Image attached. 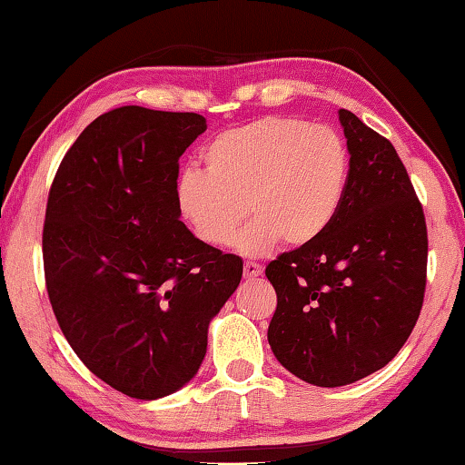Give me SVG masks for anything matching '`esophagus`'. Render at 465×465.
<instances>
[{
  "instance_id": "34e87169",
  "label": "esophagus",
  "mask_w": 465,
  "mask_h": 465,
  "mask_svg": "<svg viewBox=\"0 0 465 465\" xmlns=\"http://www.w3.org/2000/svg\"><path fill=\"white\" fill-rule=\"evenodd\" d=\"M262 274V266L256 264V262H246L243 264V277L246 279H256Z\"/></svg>"
}]
</instances>
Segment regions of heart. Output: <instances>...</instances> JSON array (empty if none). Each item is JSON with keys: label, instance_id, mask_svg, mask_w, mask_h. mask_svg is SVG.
Segmentation results:
<instances>
[{"label": "heart", "instance_id": "1", "mask_svg": "<svg viewBox=\"0 0 465 465\" xmlns=\"http://www.w3.org/2000/svg\"><path fill=\"white\" fill-rule=\"evenodd\" d=\"M203 163L204 172L180 178V213L219 248L232 246L250 213L256 222L240 238L246 254L322 238L342 207L351 172L344 139L295 116H264L219 133L203 149Z\"/></svg>", "mask_w": 465, "mask_h": 465}]
</instances>
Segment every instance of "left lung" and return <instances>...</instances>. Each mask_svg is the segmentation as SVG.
Returning <instances> with one entry per match:
<instances>
[{
	"label": "left lung",
	"instance_id": "obj_1",
	"mask_svg": "<svg viewBox=\"0 0 465 465\" xmlns=\"http://www.w3.org/2000/svg\"><path fill=\"white\" fill-rule=\"evenodd\" d=\"M351 153L342 207L328 232L266 266L277 291L269 344L299 380L338 388L398 355L427 287V222L396 149L338 110Z\"/></svg>",
	"mask_w": 465,
	"mask_h": 465
}]
</instances>
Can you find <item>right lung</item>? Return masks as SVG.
Listing matches in <instances>:
<instances>
[{
  "label": "right lung",
  "mask_w": 465,
  "mask_h": 465,
  "mask_svg": "<svg viewBox=\"0 0 465 465\" xmlns=\"http://www.w3.org/2000/svg\"><path fill=\"white\" fill-rule=\"evenodd\" d=\"M207 129L196 113L121 106L61 160L46 201V293L75 355L137 400L174 393L207 352V330L243 262L180 222L178 160Z\"/></svg>",
  "instance_id": "obj_1"
}]
</instances>
